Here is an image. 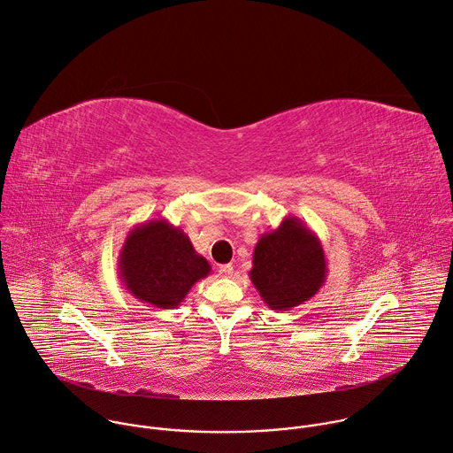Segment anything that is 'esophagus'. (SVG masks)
<instances>
[{
	"label": "esophagus",
	"instance_id": "1",
	"mask_svg": "<svg viewBox=\"0 0 453 453\" xmlns=\"http://www.w3.org/2000/svg\"><path fill=\"white\" fill-rule=\"evenodd\" d=\"M219 274H221L223 278H232V276H234V265H232V264L221 265V267H219Z\"/></svg>",
	"mask_w": 453,
	"mask_h": 453
}]
</instances>
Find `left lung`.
Listing matches in <instances>:
<instances>
[{
	"label": "left lung",
	"instance_id": "8db88e82",
	"mask_svg": "<svg viewBox=\"0 0 453 453\" xmlns=\"http://www.w3.org/2000/svg\"><path fill=\"white\" fill-rule=\"evenodd\" d=\"M248 276L271 310L287 311L310 301L327 276L320 239L299 218H283L278 228L260 235Z\"/></svg>",
	"mask_w": 453,
	"mask_h": 453
}]
</instances>
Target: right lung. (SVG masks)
Returning <instances> with one entry per match:
<instances>
[{
    "mask_svg": "<svg viewBox=\"0 0 453 453\" xmlns=\"http://www.w3.org/2000/svg\"><path fill=\"white\" fill-rule=\"evenodd\" d=\"M211 274V264L196 253L188 234L168 219L136 225L119 253V276L138 301L161 310L179 308L191 287Z\"/></svg>",
    "mask_w": 453,
    "mask_h": 453,
    "instance_id": "1",
    "label": "right lung"
}]
</instances>
